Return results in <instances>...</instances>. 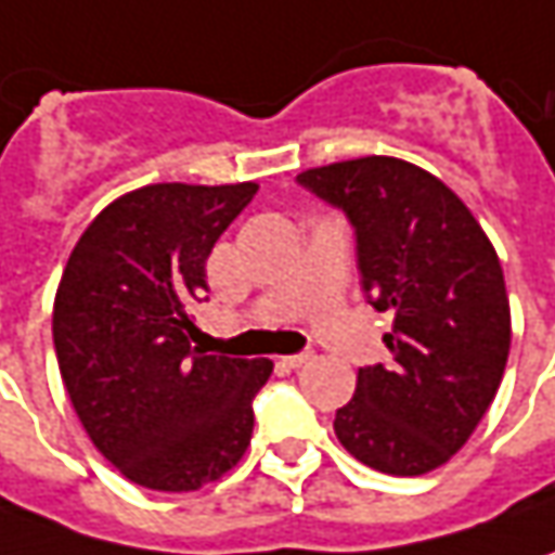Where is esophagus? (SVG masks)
Returning a JSON list of instances; mask_svg holds the SVG:
<instances>
[{"instance_id": "obj_1", "label": "esophagus", "mask_w": 555, "mask_h": 555, "mask_svg": "<svg viewBox=\"0 0 555 555\" xmlns=\"http://www.w3.org/2000/svg\"><path fill=\"white\" fill-rule=\"evenodd\" d=\"M311 361V352H296V354H284L281 358V364L284 367H302V364H309Z\"/></svg>"}]
</instances>
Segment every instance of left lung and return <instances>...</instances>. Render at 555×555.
Segmentation results:
<instances>
[{
  "label": "left lung",
  "instance_id": "1",
  "mask_svg": "<svg viewBox=\"0 0 555 555\" xmlns=\"http://www.w3.org/2000/svg\"><path fill=\"white\" fill-rule=\"evenodd\" d=\"M354 231L361 287L392 311L389 364L358 371L333 429L389 476L441 466L494 401L509 354V299L491 241L457 194L414 163L361 157L296 176Z\"/></svg>",
  "mask_w": 555,
  "mask_h": 555
}]
</instances>
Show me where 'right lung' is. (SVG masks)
<instances>
[{
  "label": "right lung",
  "instance_id": "1",
  "mask_svg": "<svg viewBox=\"0 0 555 555\" xmlns=\"http://www.w3.org/2000/svg\"><path fill=\"white\" fill-rule=\"evenodd\" d=\"M259 184H147L74 246L54 296L61 379L95 448L151 491H197L244 457L268 358L206 354V259Z\"/></svg>",
  "mask_w": 555,
  "mask_h": 555
}]
</instances>
